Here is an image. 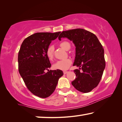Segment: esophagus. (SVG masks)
Here are the masks:
<instances>
[{
	"label": "esophagus",
	"mask_w": 122,
	"mask_h": 122,
	"mask_svg": "<svg viewBox=\"0 0 122 122\" xmlns=\"http://www.w3.org/2000/svg\"><path fill=\"white\" fill-rule=\"evenodd\" d=\"M68 71H63V74H66L67 73H68Z\"/></svg>",
	"instance_id": "esophagus-1"
}]
</instances>
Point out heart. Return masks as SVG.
<instances>
[{
  "label": "heart",
  "mask_w": 122,
  "mask_h": 122,
  "mask_svg": "<svg viewBox=\"0 0 122 122\" xmlns=\"http://www.w3.org/2000/svg\"><path fill=\"white\" fill-rule=\"evenodd\" d=\"M60 46L65 51H68L71 47V44L67 41H62L60 44ZM54 47L53 45H50L47 48L46 50V55L49 60H51L54 57ZM72 61L71 59H66L62 60L57 61L56 63L54 64L53 68L55 69L62 70L66 71L68 69L69 66L71 65Z\"/></svg>",
  "instance_id": "1"
}]
</instances>
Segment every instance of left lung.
<instances>
[{
  "mask_svg": "<svg viewBox=\"0 0 122 122\" xmlns=\"http://www.w3.org/2000/svg\"><path fill=\"white\" fill-rule=\"evenodd\" d=\"M62 38L73 41L76 47L73 66L79 69L74 71L76 77L72 85L83 93L91 92L100 83L106 67L103 46L95 35L82 28L62 32L59 40Z\"/></svg>",
  "mask_w": 122,
  "mask_h": 122,
  "instance_id": "1",
  "label": "left lung"
}]
</instances>
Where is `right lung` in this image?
<instances>
[{
    "instance_id": "obj_1",
    "label": "right lung",
    "mask_w": 122,
    "mask_h": 122,
    "mask_svg": "<svg viewBox=\"0 0 122 122\" xmlns=\"http://www.w3.org/2000/svg\"><path fill=\"white\" fill-rule=\"evenodd\" d=\"M61 32L36 33L24 40L18 53L19 72L28 90L41 98L48 97L63 75L61 70L49 71L51 64L46 50ZM47 70L48 72L45 73Z\"/></svg>"
}]
</instances>
